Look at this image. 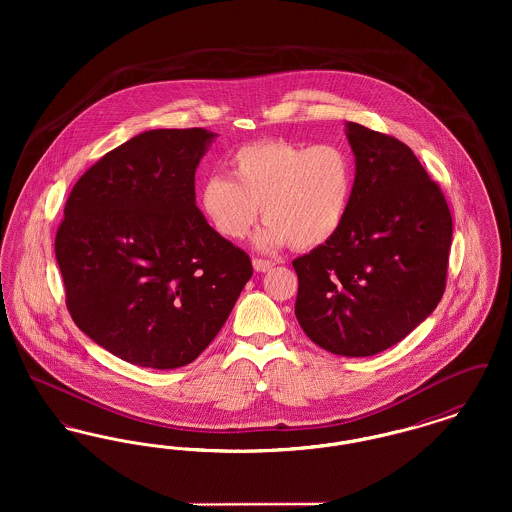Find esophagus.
<instances>
[{
  "label": "esophagus",
  "instance_id": "34e87169",
  "mask_svg": "<svg viewBox=\"0 0 512 512\" xmlns=\"http://www.w3.org/2000/svg\"><path fill=\"white\" fill-rule=\"evenodd\" d=\"M272 267H274V263L268 261V259H261V257H255V259H253V268H255L257 272H267L268 268Z\"/></svg>",
  "mask_w": 512,
  "mask_h": 512
}]
</instances>
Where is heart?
Instances as JSON below:
<instances>
[{"label": "heart", "instance_id": "obj_1", "mask_svg": "<svg viewBox=\"0 0 512 512\" xmlns=\"http://www.w3.org/2000/svg\"><path fill=\"white\" fill-rule=\"evenodd\" d=\"M228 176L201 186V209L220 236L242 240L261 215V247L315 249L340 232L355 186V163L340 144L265 140L238 147Z\"/></svg>", "mask_w": 512, "mask_h": 512}]
</instances>
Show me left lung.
Listing matches in <instances>:
<instances>
[{
    "label": "left lung",
    "instance_id": "8db88e82",
    "mask_svg": "<svg viewBox=\"0 0 512 512\" xmlns=\"http://www.w3.org/2000/svg\"><path fill=\"white\" fill-rule=\"evenodd\" d=\"M357 171L340 232L292 265L295 317L318 347L370 357L411 334L441 301L453 219L411 147L347 122Z\"/></svg>",
    "mask_w": 512,
    "mask_h": 512
}]
</instances>
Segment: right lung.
I'll return each mask as SVG.
<instances>
[{
  "label": "right lung",
  "instance_id": "right-lung-1",
  "mask_svg": "<svg viewBox=\"0 0 512 512\" xmlns=\"http://www.w3.org/2000/svg\"><path fill=\"white\" fill-rule=\"evenodd\" d=\"M215 134L147 130L74 184L55 257L74 324L132 365L169 370L215 340L251 259L195 207V169Z\"/></svg>",
  "mask_w": 512,
  "mask_h": 512
}]
</instances>
